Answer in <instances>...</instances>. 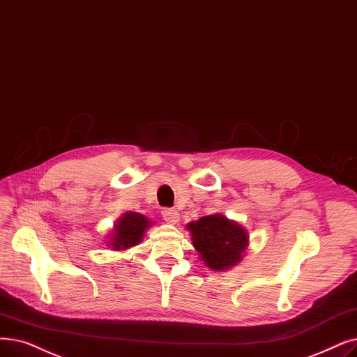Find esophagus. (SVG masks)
<instances>
[{
	"instance_id": "34e87169",
	"label": "esophagus",
	"mask_w": 357,
	"mask_h": 357,
	"mask_svg": "<svg viewBox=\"0 0 357 357\" xmlns=\"http://www.w3.org/2000/svg\"><path fill=\"white\" fill-rule=\"evenodd\" d=\"M163 219L169 223V225H176L179 222V213L175 208H166L162 211Z\"/></svg>"
}]
</instances>
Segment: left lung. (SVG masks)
<instances>
[{
	"label": "left lung",
	"mask_w": 357,
	"mask_h": 357,
	"mask_svg": "<svg viewBox=\"0 0 357 357\" xmlns=\"http://www.w3.org/2000/svg\"><path fill=\"white\" fill-rule=\"evenodd\" d=\"M187 229L199 259L213 271L238 266L250 246L248 230L220 213L201 217L188 223Z\"/></svg>",
	"instance_id": "1"
}]
</instances>
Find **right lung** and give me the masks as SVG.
<instances>
[{"instance_id": "add662e5", "label": "right lung", "mask_w": 357, "mask_h": 357, "mask_svg": "<svg viewBox=\"0 0 357 357\" xmlns=\"http://www.w3.org/2000/svg\"><path fill=\"white\" fill-rule=\"evenodd\" d=\"M150 226H153V222L144 214L135 211L123 213L114 223L106 246H109L112 251H127L143 241Z\"/></svg>"}]
</instances>
